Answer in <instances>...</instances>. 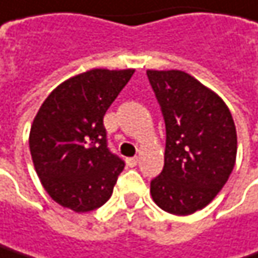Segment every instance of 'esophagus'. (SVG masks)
Segmentation results:
<instances>
[{"mask_svg": "<svg viewBox=\"0 0 258 258\" xmlns=\"http://www.w3.org/2000/svg\"><path fill=\"white\" fill-rule=\"evenodd\" d=\"M127 164H128L130 167H136V165L139 164V156H133V158H128V159H127Z\"/></svg>", "mask_w": 258, "mask_h": 258, "instance_id": "esophagus-1", "label": "esophagus"}]
</instances>
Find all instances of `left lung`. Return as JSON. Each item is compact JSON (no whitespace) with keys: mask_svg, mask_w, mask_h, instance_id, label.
I'll return each mask as SVG.
<instances>
[{"mask_svg":"<svg viewBox=\"0 0 258 258\" xmlns=\"http://www.w3.org/2000/svg\"><path fill=\"white\" fill-rule=\"evenodd\" d=\"M146 74L167 134L164 168L151 181V194L164 211L189 216L216 198L235 167V122L222 99L189 74Z\"/></svg>","mask_w":258,"mask_h":258,"instance_id":"1","label":"left lung"}]
</instances>
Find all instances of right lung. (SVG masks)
<instances>
[{
    "instance_id": "right-lung-1",
    "label": "right lung",
    "mask_w": 258,
    "mask_h": 258,
    "mask_svg": "<svg viewBox=\"0 0 258 258\" xmlns=\"http://www.w3.org/2000/svg\"><path fill=\"white\" fill-rule=\"evenodd\" d=\"M134 69H91L56 87L29 134L35 171L61 207L87 213L110 198L125 162L107 148L103 116Z\"/></svg>"
}]
</instances>
